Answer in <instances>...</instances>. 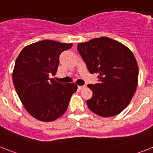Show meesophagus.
<instances>
[{"instance_id":"34e87169","label":"esophagus","mask_w":153,"mask_h":153,"mask_svg":"<svg viewBox=\"0 0 153 153\" xmlns=\"http://www.w3.org/2000/svg\"><path fill=\"white\" fill-rule=\"evenodd\" d=\"M85 87H86V86H78V89H79V90H83V89H84Z\"/></svg>"}]
</instances>
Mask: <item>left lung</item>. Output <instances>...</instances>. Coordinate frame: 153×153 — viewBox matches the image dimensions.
I'll list each match as a JSON object with an SVG mask.
<instances>
[{"instance_id":"left-lung-1","label":"left lung","mask_w":153,"mask_h":153,"mask_svg":"<svg viewBox=\"0 0 153 153\" xmlns=\"http://www.w3.org/2000/svg\"><path fill=\"white\" fill-rule=\"evenodd\" d=\"M90 74H98L100 83L88 84L93 97L89 109L102 117L118 115L136 92L139 68L132 51L120 42L102 36L77 45Z\"/></svg>"}]
</instances>
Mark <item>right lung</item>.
Instances as JSON below:
<instances>
[{
	"mask_svg": "<svg viewBox=\"0 0 153 153\" xmlns=\"http://www.w3.org/2000/svg\"><path fill=\"white\" fill-rule=\"evenodd\" d=\"M72 46L44 40L26 46L17 56L13 85L25 109L36 120L51 122L61 117L77 90L75 83L62 84L49 77L57 71L60 53Z\"/></svg>",
	"mask_w": 153,
	"mask_h": 153,
	"instance_id": "1",
	"label": "right lung"
}]
</instances>
